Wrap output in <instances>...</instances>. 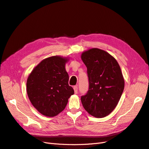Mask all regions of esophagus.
I'll use <instances>...</instances> for the list:
<instances>
[{
    "instance_id": "34e87169",
    "label": "esophagus",
    "mask_w": 149,
    "mask_h": 149,
    "mask_svg": "<svg viewBox=\"0 0 149 149\" xmlns=\"http://www.w3.org/2000/svg\"><path fill=\"white\" fill-rule=\"evenodd\" d=\"M73 89H74V93L77 94V93H78V86H74Z\"/></svg>"
}]
</instances>
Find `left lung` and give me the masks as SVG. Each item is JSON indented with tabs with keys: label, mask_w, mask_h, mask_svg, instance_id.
Masks as SVG:
<instances>
[{
	"label": "left lung",
	"mask_w": 149,
	"mask_h": 149,
	"mask_svg": "<svg viewBox=\"0 0 149 149\" xmlns=\"http://www.w3.org/2000/svg\"><path fill=\"white\" fill-rule=\"evenodd\" d=\"M87 67L88 91L81 97L84 109L95 118H102L113 111L124 88V79L118 61L109 53L91 48L81 54Z\"/></svg>",
	"instance_id": "left-lung-1"
}]
</instances>
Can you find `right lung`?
Returning <instances> with one entry per match:
<instances>
[{"instance_id":"right-lung-1","label":"right lung","mask_w":149,"mask_h":149,"mask_svg":"<svg viewBox=\"0 0 149 149\" xmlns=\"http://www.w3.org/2000/svg\"><path fill=\"white\" fill-rule=\"evenodd\" d=\"M68 58L53 56L43 60L26 81L29 100L40 113L54 117L65 109L74 90L65 69Z\"/></svg>"}]
</instances>
